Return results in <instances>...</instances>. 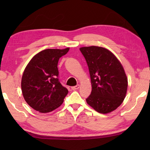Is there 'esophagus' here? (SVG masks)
Wrapping results in <instances>:
<instances>
[{
    "instance_id": "34e87169",
    "label": "esophagus",
    "mask_w": 150,
    "mask_h": 150,
    "mask_svg": "<svg viewBox=\"0 0 150 150\" xmlns=\"http://www.w3.org/2000/svg\"><path fill=\"white\" fill-rule=\"evenodd\" d=\"M79 87H80V85H77L76 86H74V87H71V89H72V90H76L78 89H79Z\"/></svg>"
}]
</instances>
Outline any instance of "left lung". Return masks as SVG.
<instances>
[{
  "mask_svg": "<svg viewBox=\"0 0 150 150\" xmlns=\"http://www.w3.org/2000/svg\"><path fill=\"white\" fill-rule=\"evenodd\" d=\"M80 50L91 77L92 90L87 103L100 113L113 111L126 95L128 79L124 67L110 51L102 47H82Z\"/></svg>",
  "mask_w": 150,
  "mask_h": 150,
  "instance_id": "1",
  "label": "left lung"
}]
</instances>
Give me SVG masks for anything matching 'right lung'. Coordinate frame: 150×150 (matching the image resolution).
<instances>
[{"label": "right lung", "mask_w": 150, "mask_h": 150, "mask_svg": "<svg viewBox=\"0 0 150 150\" xmlns=\"http://www.w3.org/2000/svg\"><path fill=\"white\" fill-rule=\"evenodd\" d=\"M69 48L46 49L31 59L24 69L21 87L24 100L37 111L46 113L59 107L68 93L59 81V59Z\"/></svg>", "instance_id": "add662e5"}]
</instances>
